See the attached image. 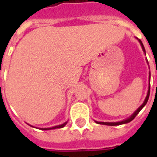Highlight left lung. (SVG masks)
Wrapping results in <instances>:
<instances>
[{
	"instance_id": "1",
	"label": "left lung",
	"mask_w": 157,
	"mask_h": 157,
	"mask_svg": "<svg viewBox=\"0 0 157 157\" xmlns=\"http://www.w3.org/2000/svg\"><path fill=\"white\" fill-rule=\"evenodd\" d=\"M139 43L140 44V45H141V48L142 49H143V51H144V53H145V48H144V45H143V44H142V42L140 40V39H138ZM146 62L148 63V61L146 60ZM150 82H151V72H150V76H149V87H148V92H147V95H146V97H145V101H144V102L142 103L141 106H140L138 109H137V110H135V112L132 114L130 117H128V118H126V119H124V120H122V121H119V122H98V121H95L97 124H105V125H109V126H115V125H120V124H127V123H129L130 121H132L134 118H135V116L138 114L139 113H140V111L145 106V104L147 103V101H148L149 99V96H150V88H151V86H150Z\"/></svg>"
}]
</instances>
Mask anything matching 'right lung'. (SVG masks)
Returning a JSON list of instances; mask_svg holds the SVG:
<instances>
[{
	"mask_svg": "<svg viewBox=\"0 0 157 157\" xmlns=\"http://www.w3.org/2000/svg\"><path fill=\"white\" fill-rule=\"evenodd\" d=\"M66 124H67V121L65 122V123H64V124H62L56 125V126H54V127H51V128H39L42 129V130H50V129H54V128H63V127H65ZM30 126H32V125H30ZM32 127H33V126H32Z\"/></svg>",
	"mask_w": 157,
	"mask_h": 157,
	"instance_id": "1",
	"label": "right lung"
}]
</instances>
